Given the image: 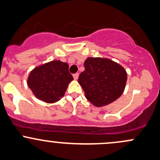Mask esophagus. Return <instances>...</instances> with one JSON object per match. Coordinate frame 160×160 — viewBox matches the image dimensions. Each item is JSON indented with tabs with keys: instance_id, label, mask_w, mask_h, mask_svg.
<instances>
[{
	"instance_id": "1",
	"label": "esophagus",
	"mask_w": 160,
	"mask_h": 160,
	"mask_svg": "<svg viewBox=\"0 0 160 160\" xmlns=\"http://www.w3.org/2000/svg\"><path fill=\"white\" fill-rule=\"evenodd\" d=\"M78 75H79V74H78V73H75V74H74V75H73L74 79H75V80L78 79Z\"/></svg>"
}]
</instances>
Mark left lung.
<instances>
[{"mask_svg":"<svg viewBox=\"0 0 160 160\" xmlns=\"http://www.w3.org/2000/svg\"><path fill=\"white\" fill-rule=\"evenodd\" d=\"M84 66L78 83L85 98L94 106L108 105L123 94L128 77L119 64L108 59L88 58Z\"/></svg>","mask_w":160,"mask_h":160,"instance_id":"1","label":"left lung"}]
</instances>
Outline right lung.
Instances as JSON below:
<instances>
[{
  "instance_id": "add662e5",
  "label": "right lung",
  "mask_w": 160,
  "mask_h": 160,
  "mask_svg": "<svg viewBox=\"0 0 160 160\" xmlns=\"http://www.w3.org/2000/svg\"><path fill=\"white\" fill-rule=\"evenodd\" d=\"M72 80L68 63L56 60L34 68L29 75L27 85L39 100L54 103L63 97Z\"/></svg>"
}]
</instances>
